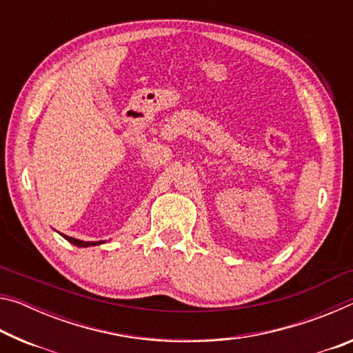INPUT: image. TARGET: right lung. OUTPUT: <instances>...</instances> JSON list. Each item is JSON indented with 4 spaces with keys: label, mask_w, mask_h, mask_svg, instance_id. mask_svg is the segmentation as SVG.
<instances>
[{
    "label": "right lung",
    "mask_w": 353,
    "mask_h": 353,
    "mask_svg": "<svg viewBox=\"0 0 353 353\" xmlns=\"http://www.w3.org/2000/svg\"><path fill=\"white\" fill-rule=\"evenodd\" d=\"M65 240H68L71 244H74V246H79V248H88V246H94V244H101L103 241H81V240H76V238H71L63 235Z\"/></svg>",
    "instance_id": "right-lung-1"
}]
</instances>
